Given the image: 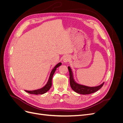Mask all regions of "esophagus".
Returning a JSON list of instances; mask_svg holds the SVG:
<instances>
[{
  "label": "esophagus",
  "mask_w": 123,
  "mask_h": 123,
  "mask_svg": "<svg viewBox=\"0 0 123 123\" xmlns=\"http://www.w3.org/2000/svg\"><path fill=\"white\" fill-rule=\"evenodd\" d=\"M70 58L69 57V56L66 55L64 56V58H63V62L64 63H67L70 61Z\"/></svg>",
  "instance_id": "esophagus-1"
}]
</instances>
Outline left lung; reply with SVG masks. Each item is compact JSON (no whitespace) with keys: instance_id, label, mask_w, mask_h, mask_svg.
Returning a JSON list of instances; mask_svg holds the SVG:
<instances>
[{"instance_id":"left-lung-1","label":"left lung","mask_w":123,"mask_h":123,"mask_svg":"<svg viewBox=\"0 0 123 123\" xmlns=\"http://www.w3.org/2000/svg\"><path fill=\"white\" fill-rule=\"evenodd\" d=\"M68 70L69 71L70 74V86L72 89L73 91L77 93L81 94H89L93 93L98 91L99 89L101 88L104 84L103 82L102 84H100L98 86L95 87H88L86 86H84L83 85H80L77 83L75 80L74 79L73 73L72 71V69H71L69 66H68Z\"/></svg>"}]
</instances>
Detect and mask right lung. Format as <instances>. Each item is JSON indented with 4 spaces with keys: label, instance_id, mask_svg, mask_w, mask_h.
Returning a JSON list of instances; mask_svg holds the SVG:
<instances>
[{
    "label": "right lung",
    "instance_id": "obj_1",
    "mask_svg": "<svg viewBox=\"0 0 123 123\" xmlns=\"http://www.w3.org/2000/svg\"><path fill=\"white\" fill-rule=\"evenodd\" d=\"M62 62H59L58 64L56 65L54 68L52 70L50 74V76L49 77V79L48 80V81L47 84L44 86L42 88H41L38 89H36V90H25V92H27V93H29L30 94H43L47 92H48L50 90V89L51 88L52 86V77L54 75V73H55L56 70L57 68L59 67V66L62 65Z\"/></svg>",
    "mask_w": 123,
    "mask_h": 123
}]
</instances>
